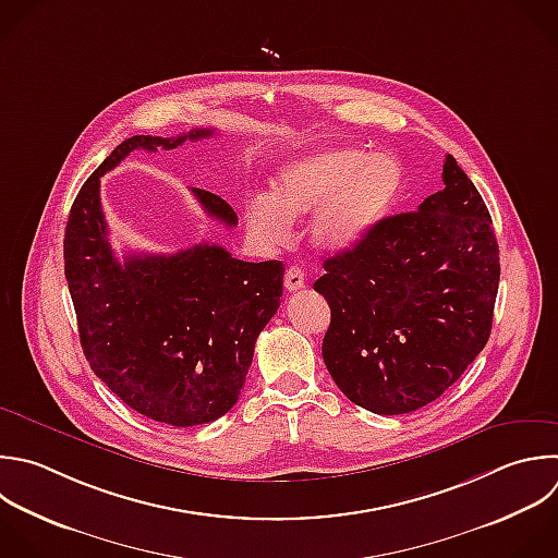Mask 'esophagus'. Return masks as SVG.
Here are the masks:
<instances>
[{"mask_svg": "<svg viewBox=\"0 0 558 558\" xmlns=\"http://www.w3.org/2000/svg\"><path fill=\"white\" fill-rule=\"evenodd\" d=\"M283 283H286V290H288V292L301 290V288L305 286V275H303V270H301L299 266H290V268L286 270Z\"/></svg>", "mask_w": 558, "mask_h": 558, "instance_id": "esophagus-1", "label": "esophagus"}]
</instances>
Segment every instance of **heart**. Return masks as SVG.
Here are the masks:
<instances>
[{"mask_svg":"<svg viewBox=\"0 0 558 558\" xmlns=\"http://www.w3.org/2000/svg\"><path fill=\"white\" fill-rule=\"evenodd\" d=\"M401 192L403 168L395 155L336 146L283 166L270 185V198H253L244 218L262 246H281L294 218L320 209L312 233L320 246L340 253L360 244Z\"/></svg>","mask_w":558,"mask_h":558,"instance_id":"obj_1","label":"heart"}]
</instances>
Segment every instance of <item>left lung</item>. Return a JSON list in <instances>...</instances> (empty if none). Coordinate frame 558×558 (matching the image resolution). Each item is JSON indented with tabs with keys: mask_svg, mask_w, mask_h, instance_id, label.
<instances>
[{
	"mask_svg": "<svg viewBox=\"0 0 558 558\" xmlns=\"http://www.w3.org/2000/svg\"><path fill=\"white\" fill-rule=\"evenodd\" d=\"M445 187L384 218L325 259L314 290L331 307L323 360L336 386L375 414L438 399L484 349L499 283L488 209L451 155Z\"/></svg>",
	"mask_w": 558,
	"mask_h": 558,
	"instance_id": "8db88e82",
	"label": "left lung"
}]
</instances>
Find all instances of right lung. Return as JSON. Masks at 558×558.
<instances>
[{"mask_svg":"<svg viewBox=\"0 0 558 558\" xmlns=\"http://www.w3.org/2000/svg\"><path fill=\"white\" fill-rule=\"evenodd\" d=\"M135 135L81 187L65 229V277L92 371L135 412L190 427L227 414L246 381L257 336L279 307L281 262H242L218 244L174 255L118 259L100 205V177L133 150H174L211 137ZM207 216L233 227L235 211L192 187Z\"/></svg>","mask_w":558,"mask_h":558,"instance_id":"obj_1","label":"right lung"}]
</instances>
